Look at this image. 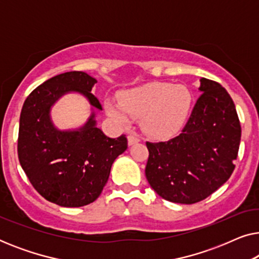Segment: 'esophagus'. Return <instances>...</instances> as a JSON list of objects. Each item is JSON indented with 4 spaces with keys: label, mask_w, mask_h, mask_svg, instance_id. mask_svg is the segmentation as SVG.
Here are the masks:
<instances>
[{
    "label": "esophagus",
    "mask_w": 259,
    "mask_h": 259,
    "mask_svg": "<svg viewBox=\"0 0 259 259\" xmlns=\"http://www.w3.org/2000/svg\"><path fill=\"white\" fill-rule=\"evenodd\" d=\"M127 140H128V145H133V144L138 143V141H139L140 139L136 133H130L128 137H127Z\"/></svg>",
    "instance_id": "esophagus-1"
}]
</instances>
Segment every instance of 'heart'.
Wrapping results in <instances>:
<instances>
[{"mask_svg": "<svg viewBox=\"0 0 259 259\" xmlns=\"http://www.w3.org/2000/svg\"><path fill=\"white\" fill-rule=\"evenodd\" d=\"M192 106V94L183 84L151 82L123 92L120 104L105 102L107 114L119 123L140 119L145 132L157 138L176 134L185 123Z\"/></svg>", "mask_w": 259, "mask_h": 259, "instance_id": "1", "label": "heart"}]
</instances>
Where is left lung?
<instances>
[{
  "label": "left lung",
  "instance_id": "left-lung-1",
  "mask_svg": "<svg viewBox=\"0 0 259 259\" xmlns=\"http://www.w3.org/2000/svg\"><path fill=\"white\" fill-rule=\"evenodd\" d=\"M200 97L182 133L146 141L147 182L165 200L194 204L218 190L235 169L240 144L236 106L224 87L200 79Z\"/></svg>",
  "mask_w": 259,
  "mask_h": 259
}]
</instances>
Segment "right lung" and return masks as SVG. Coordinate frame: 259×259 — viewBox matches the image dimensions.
Here are the masks:
<instances>
[{"instance_id": "obj_1", "label": "right lung", "mask_w": 259, "mask_h": 259, "mask_svg": "<svg viewBox=\"0 0 259 259\" xmlns=\"http://www.w3.org/2000/svg\"><path fill=\"white\" fill-rule=\"evenodd\" d=\"M97 83L84 72H67L45 81L24 101L20 115L17 154L34 189L45 199L65 207L93 203L107 183L112 164L127 148L125 134L112 139L97 127L94 113L76 131H59L51 107L68 92H79L102 109L91 93Z\"/></svg>"}]
</instances>
